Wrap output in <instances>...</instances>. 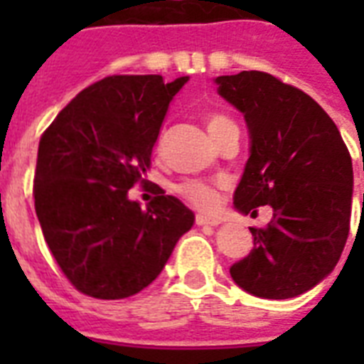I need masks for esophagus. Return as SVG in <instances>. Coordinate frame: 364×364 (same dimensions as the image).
I'll return each instance as SVG.
<instances>
[{"instance_id": "1", "label": "esophagus", "mask_w": 364, "mask_h": 364, "mask_svg": "<svg viewBox=\"0 0 364 364\" xmlns=\"http://www.w3.org/2000/svg\"><path fill=\"white\" fill-rule=\"evenodd\" d=\"M196 225H198V227H217V225H221V221L205 215H196Z\"/></svg>"}]
</instances>
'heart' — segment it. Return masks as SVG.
I'll use <instances>...</instances> for the list:
<instances>
[{"mask_svg": "<svg viewBox=\"0 0 364 364\" xmlns=\"http://www.w3.org/2000/svg\"><path fill=\"white\" fill-rule=\"evenodd\" d=\"M228 119L223 115H210L208 117V130L215 132L217 128L228 124ZM162 141V137H159V145ZM221 181H202V179H187L177 185V194L187 200L188 204L194 205L200 211H211L215 210L219 204V191H221Z\"/></svg>", "mask_w": 364, "mask_h": 364, "instance_id": "heart-1", "label": "heart"}]
</instances>
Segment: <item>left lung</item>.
<instances>
[{
	"instance_id": "left-lung-1",
	"label": "left lung",
	"mask_w": 364,
	"mask_h": 364,
	"mask_svg": "<svg viewBox=\"0 0 364 364\" xmlns=\"http://www.w3.org/2000/svg\"><path fill=\"white\" fill-rule=\"evenodd\" d=\"M219 96L243 113L249 159L234 208L272 205L255 247L230 266L234 283L260 299H293L334 270L350 234L353 166L333 119L316 100L264 71L215 79Z\"/></svg>"
}]
</instances>
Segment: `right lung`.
Instances as JSON below:
<instances>
[{"label": "right lung", "mask_w": 364, "mask_h": 364, "mask_svg": "<svg viewBox=\"0 0 364 364\" xmlns=\"http://www.w3.org/2000/svg\"><path fill=\"white\" fill-rule=\"evenodd\" d=\"M188 77L111 75L79 92L37 151L33 198L43 236L81 293L128 299L159 277L194 213L176 196L143 210L128 198L145 183L168 105Z\"/></svg>", "instance_id": "obj_1"}]
</instances>
